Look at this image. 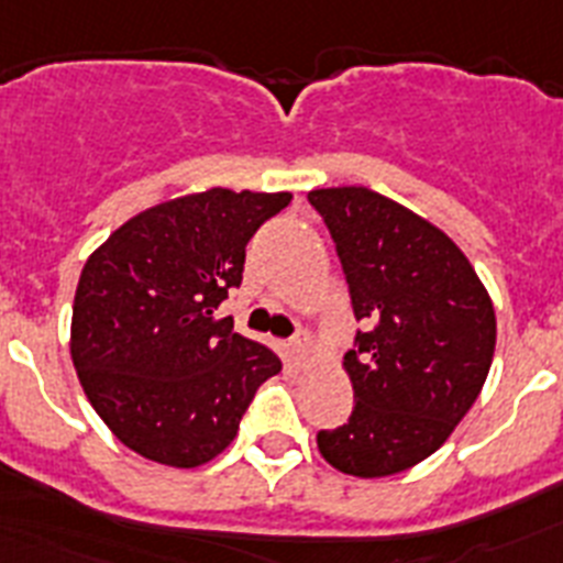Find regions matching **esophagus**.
Returning <instances> with one entry per match:
<instances>
[{"instance_id": "obj_1", "label": "esophagus", "mask_w": 563, "mask_h": 563, "mask_svg": "<svg viewBox=\"0 0 563 563\" xmlns=\"http://www.w3.org/2000/svg\"><path fill=\"white\" fill-rule=\"evenodd\" d=\"M287 352H290L296 366H307V361H310V338H307L305 332H298L296 338L287 341Z\"/></svg>"}]
</instances>
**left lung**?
I'll return each mask as SVG.
<instances>
[{"mask_svg":"<svg viewBox=\"0 0 563 563\" xmlns=\"http://www.w3.org/2000/svg\"><path fill=\"white\" fill-rule=\"evenodd\" d=\"M350 285L357 332L343 355L355 409L318 451L361 479L434 454L479 397L496 346L494 301L465 253L429 220L363 186L307 194Z\"/></svg>","mask_w":563,"mask_h":563,"instance_id":"1","label":"left lung"}]
</instances>
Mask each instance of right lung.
Instances as JSON below:
<instances>
[{"label":"right lung","mask_w":563,"mask_h":563,"mask_svg":"<svg viewBox=\"0 0 563 563\" xmlns=\"http://www.w3.org/2000/svg\"><path fill=\"white\" fill-rule=\"evenodd\" d=\"M292 194L208 188L123 222L84 265L69 352L84 395L134 454L172 467L211 462L276 352L213 310L239 287L245 247Z\"/></svg>","instance_id":"1"}]
</instances>
